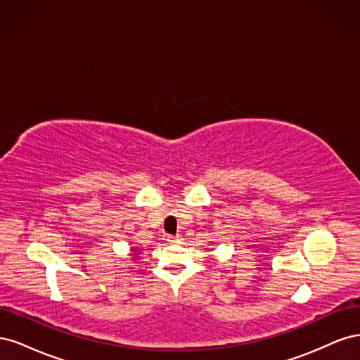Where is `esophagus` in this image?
<instances>
[{"label":"esophagus","mask_w":360,"mask_h":360,"mask_svg":"<svg viewBox=\"0 0 360 360\" xmlns=\"http://www.w3.org/2000/svg\"><path fill=\"white\" fill-rule=\"evenodd\" d=\"M167 240H168L169 243H177V242L181 240V238H180V236H168Z\"/></svg>","instance_id":"34e87169"}]
</instances>
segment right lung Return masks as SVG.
<instances>
[{
    "instance_id": "add662e5",
    "label": "right lung",
    "mask_w": 360,
    "mask_h": 360,
    "mask_svg": "<svg viewBox=\"0 0 360 360\" xmlns=\"http://www.w3.org/2000/svg\"><path fill=\"white\" fill-rule=\"evenodd\" d=\"M132 250H134V249H132Z\"/></svg>"
}]
</instances>
